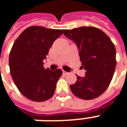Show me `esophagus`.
<instances>
[{
	"instance_id": "1",
	"label": "esophagus",
	"mask_w": 127,
	"mask_h": 127,
	"mask_svg": "<svg viewBox=\"0 0 127 127\" xmlns=\"http://www.w3.org/2000/svg\"><path fill=\"white\" fill-rule=\"evenodd\" d=\"M63 73L64 75H67L68 73H68V72L65 71H63Z\"/></svg>"
}]
</instances>
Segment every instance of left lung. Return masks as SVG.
Returning a JSON list of instances; mask_svg holds the SVG:
<instances>
[{"label": "left lung", "mask_w": 127, "mask_h": 127, "mask_svg": "<svg viewBox=\"0 0 127 127\" xmlns=\"http://www.w3.org/2000/svg\"><path fill=\"white\" fill-rule=\"evenodd\" d=\"M64 36L77 45L82 67L85 76H77L70 85L75 96L84 100L93 99L108 88L114 73L116 61V48L103 31L92 26L63 30Z\"/></svg>", "instance_id": "8db88e82"}]
</instances>
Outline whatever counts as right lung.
<instances>
[{"mask_svg":"<svg viewBox=\"0 0 127 127\" xmlns=\"http://www.w3.org/2000/svg\"><path fill=\"white\" fill-rule=\"evenodd\" d=\"M63 31L31 26L20 34L13 45L9 58L11 75L20 92L31 101H46L55 92L62 70L45 69L43 61Z\"/></svg>","mask_w":127,"mask_h":127,"instance_id":"1","label":"right lung"}]
</instances>
